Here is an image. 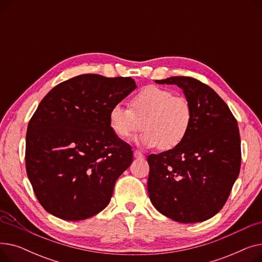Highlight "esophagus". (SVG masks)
<instances>
[{
	"mask_svg": "<svg viewBox=\"0 0 262 262\" xmlns=\"http://www.w3.org/2000/svg\"><path fill=\"white\" fill-rule=\"evenodd\" d=\"M134 156H135V158H143L144 157V155L141 152H139V150H134Z\"/></svg>",
	"mask_w": 262,
	"mask_h": 262,
	"instance_id": "1",
	"label": "esophagus"
}]
</instances>
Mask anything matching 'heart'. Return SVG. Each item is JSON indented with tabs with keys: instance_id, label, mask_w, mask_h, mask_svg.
I'll return each instance as SVG.
<instances>
[{
	"instance_id": "b5f03b06",
	"label": "heart",
	"mask_w": 262,
	"mask_h": 262,
	"mask_svg": "<svg viewBox=\"0 0 262 262\" xmlns=\"http://www.w3.org/2000/svg\"><path fill=\"white\" fill-rule=\"evenodd\" d=\"M109 126L120 139L140 132L138 142L146 147L172 149L187 137L193 121L190 102L174 92L157 86H146L129 101V107L116 104L109 110Z\"/></svg>"
}]
</instances>
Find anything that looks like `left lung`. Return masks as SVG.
I'll return each instance as SVG.
<instances>
[{
  "label": "left lung",
  "instance_id": "left-lung-1",
  "mask_svg": "<svg viewBox=\"0 0 262 262\" xmlns=\"http://www.w3.org/2000/svg\"><path fill=\"white\" fill-rule=\"evenodd\" d=\"M184 90L193 110L185 140L147 157V191L154 207L180 223H198L223 208L241 166L237 120L217 93L187 76L155 80Z\"/></svg>",
  "mask_w": 262,
  "mask_h": 262
}]
</instances>
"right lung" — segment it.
I'll return each instance as SVG.
<instances>
[{"mask_svg": "<svg viewBox=\"0 0 262 262\" xmlns=\"http://www.w3.org/2000/svg\"><path fill=\"white\" fill-rule=\"evenodd\" d=\"M137 88L132 77L82 74L40 102L26 133V173L41 206L67 221L102 211L133 162L129 144L109 126L114 105Z\"/></svg>", "mask_w": 262, "mask_h": 262, "instance_id": "1", "label": "right lung"}]
</instances>
